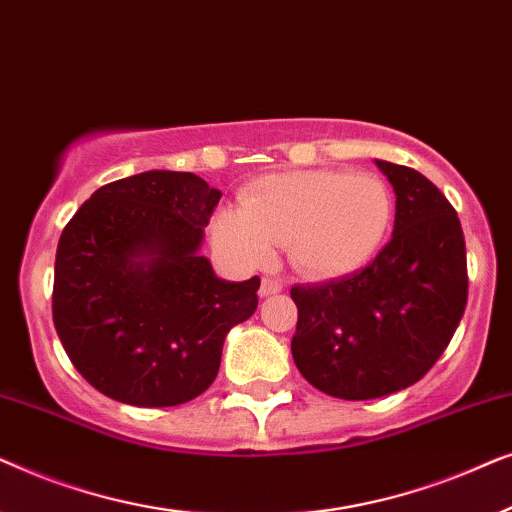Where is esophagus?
Masks as SVG:
<instances>
[{
	"label": "esophagus",
	"instance_id": "obj_1",
	"mask_svg": "<svg viewBox=\"0 0 512 512\" xmlns=\"http://www.w3.org/2000/svg\"><path fill=\"white\" fill-rule=\"evenodd\" d=\"M282 289H284L282 279H275V277H263L261 289H258V296H261V298L275 296V293H279Z\"/></svg>",
	"mask_w": 512,
	"mask_h": 512
}]
</instances>
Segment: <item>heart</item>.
<instances>
[{
	"label": "heart",
	"mask_w": 512,
	"mask_h": 512,
	"mask_svg": "<svg viewBox=\"0 0 512 512\" xmlns=\"http://www.w3.org/2000/svg\"><path fill=\"white\" fill-rule=\"evenodd\" d=\"M391 221L394 195L373 172H275L251 181L240 207L214 214L212 240L242 268H261L284 244L298 272L338 279L380 251Z\"/></svg>",
	"instance_id": "obj_1"
}]
</instances>
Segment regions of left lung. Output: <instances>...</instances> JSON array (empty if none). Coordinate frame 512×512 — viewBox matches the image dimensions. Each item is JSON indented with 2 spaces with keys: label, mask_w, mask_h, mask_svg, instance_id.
Returning a JSON list of instances; mask_svg holds the SVG:
<instances>
[{
  "label": "left lung",
  "mask_w": 512,
  "mask_h": 512,
  "mask_svg": "<svg viewBox=\"0 0 512 512\" xmlns=\"http://www.w3.org/2000/svg\"><path fill=\"white\" fill-rule=\"evenodd\" d=\"M396 193L394 235L366 268L293 286V361L312 387L368 401L429 373L457 331L468 298L459 216L424 174L375 160Z\"/></svg>",
  "instance_id": "8db88e82"
}]
</instances>
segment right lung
Masks as SVG:
<instances>
[{
    "label": "right lung",
    "mask_w": 512,
    "mask_h": 512,
    "mask_svg": "<svg viewBox=\"0 0 512 512\" xmlns=\"http://www.w3.org/2000/svg\"><path fill=\"white\" fill-rule=\"evenodd\" d=\"M219 188L151 170L83 202L55 254L53 321L74 368L104 396L170 408L200 396L261 279L228 282L202 256Z\"/></svg>",
    "instance_id": "obj_1"
}]
</instances>
